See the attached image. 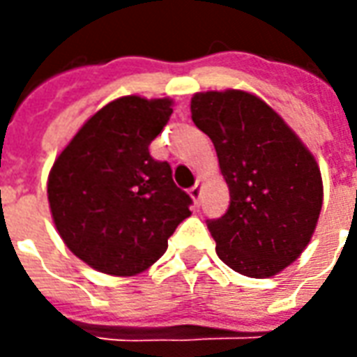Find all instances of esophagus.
Here are the masks:
<instances>
[{
	"label": "esophagus",
	"instance_id": "1",
	"mask_svg": "<svg viewBox=\"0 0 357 357\" xmlns=\"http://www.w3.org/2000/svg\"><path fill=\"white\" fill-rule=\"evenodd\" d=\"M189 195L193 197L195 204L199 206V204H201V195H202V183H201V181H197V183H195V185L189 189Z\"/></svg>",
	"mask_w": 357,
	"mask_h": 357
}]
</instances>
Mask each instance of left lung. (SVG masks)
Returning a JSON list of instances; mask_svg holds the SVG:
<instances>
[{"mask_svg":"<svg viewBox=\"0 0 357 357\" xmlns=\"http://www.w3.org/2000/svg\"><path fill=\"white\" fill-rule=\"evenodd\" d=\"M195 126L216 147L229 208L208 220L220 260L247 277H271L314 235L323 204L321 172L283 118L239 89L195 93Z\"/></svg>","mask_w":357,"mask_h":357,"instance_id":"left-lung-1","label":"left lung"}]
</instances>
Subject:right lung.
I'll use <instances>...</instances> for the list:
<instances>
[{
	"instance_id": "add662e5",
	"label": "right lung",
	"mask_w": 357,
	"mask_h": 357,
	"mask_svg": "<svg viewBox=\"0 0 357 357\" xmlns=\"http://www.w3.org/2000/svg\"><path fill=\"white\" fill-rule=\"evenodd\" d=\"M172 114L170 99L120 97L82 126L50 172L51 216L65 245L109 275L145 271L191 216V197L149 145Z\"/></svg>"
}]
</instances>
